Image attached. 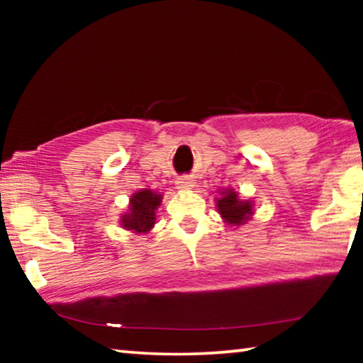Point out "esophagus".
<instances>
[{
	"instance_id": "1",
	"label": "esophagus",
	"mask_w": 363,
	"mask_h": 363,
	"mask_svg": "<svg viewBox=\"0 0 363 363\" xmlns=\"http://www.w3.org/2000/svg\"><path fill=\"white\" fill-rule=\"evenodd\" d=\"M176 184H177V187H179V189H190V187H192V181H190L189 177H179Z\"/></svg>"
}]
</instances>
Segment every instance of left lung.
Masks as SVG:
<instances>
[{"label": "left lung", "instance_id": "8db88e82", "mask_svg": "<svg viewBox=\"0 0 363 363\" xmlns=\"http://www.w3.org/2000/svg\"><path fill=\"white\" fill-rule=\"evenodd\" d=\"M218 211L220 216L225 219V223L240 225L251 216V203L250 201L238 200L237 192L233 190H225L223 192V196L216 200Z\"/></svg>", "mask_w": 363, "mask_h": 363}]
</instances>
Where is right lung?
I'll use <instances>...</instances> for the list:
<instances>
[{
  "mask_svg": "<svg viewBox=\"0 0 363 363\" xmlns=\"http://www.w3.org/2000/svg\"><path fill=\"white\" fill-rule=\"evenodd\" d=\"M162 201V195L152 190H140L131 196L130 213L123 214L121 223L128 230L138 233L149 232L155 224V210Z\"/></svg>",
  "mask_w": 363,
  "mask_h": 363,
  "instance_id": "1",
  "label": "right lung"
}]
</instances>
